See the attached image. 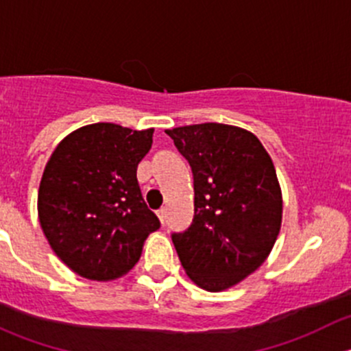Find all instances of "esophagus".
<instances>
[{
    "instance_id": "1",
    "label": "esophagus",
    "mask_w": 351,
    "mask_h": 351,
    "mask_svg": "<svg viewBox=\"0 0 351 351\" xmlns=\"http://www.w3.org/2000/svg\"><path fill=\"white\" fill-rule=\"evenodd\" d=\"M158 217H159V222H161L162 226L166 224V208H159L158 210Z\"/></svg>"
}]
</instances>
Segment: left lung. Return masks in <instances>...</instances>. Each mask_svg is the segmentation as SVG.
<instances>
[{
  "label": "left lung",
  "instance_id": "1",
  "mask_svg": "<svg viewBox=\"0 0 351 351\" xmlns=\"http://www.w3.org/2000/svg\"><path fill=\"white\" fill-rule=\"evenodd\" d=\"M193 175V221L173 232L186 275L208 292L229 289L270 254L282 224L274 162L247 130L197 123L166 130Z\"/></svg>",
  "mask_w": 351,
  "mask_h": 351
}]
</instances>
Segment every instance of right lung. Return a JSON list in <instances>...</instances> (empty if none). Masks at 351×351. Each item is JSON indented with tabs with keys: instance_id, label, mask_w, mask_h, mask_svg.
Here are the masks:
<instances>
[{
	"instance_id": "add662e5",
	"label": "right lung",
	"mask_w": 351,
	"mask_h": 351,
	"mask_svg": "<svg viewBox=\"0 0 351 351\" xmlns=\"http://www.w3.org/2000/svg\"><path fill=\"white\" fill-rule=\"evenodd\" d=\"M154 129L91 123L59 143L38 189V221L54 253L84 278L107 282L139 261L159 229L137 183Z\"/></svg>"
}]
</instances>
